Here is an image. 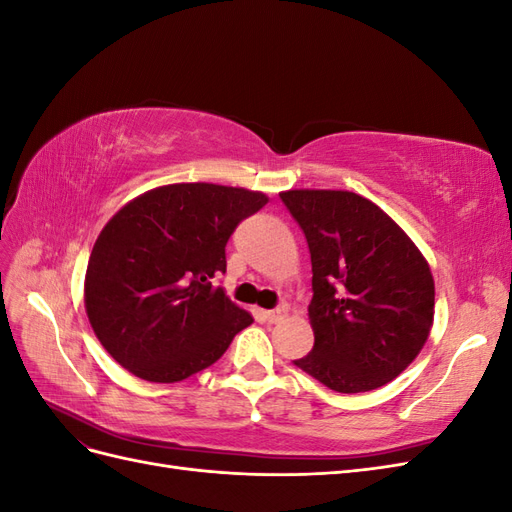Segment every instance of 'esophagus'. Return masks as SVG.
<instances>
[{"label": "esophagus", "mask_w": 512, "mask_h": 512, "mask_svg": "<svg viewBox=\"0 0 512 512\" xmlns=\"http://www.w3.org/2000/svg\"><path fill=\"white\" fill-rule=\"evenodd\" d=\"M286 316H288V309H286V307H277V309H269V312H265V318H267L271 324L282 322Z\"/></svg>", "instance_id": "obj_1"}]
</instances>
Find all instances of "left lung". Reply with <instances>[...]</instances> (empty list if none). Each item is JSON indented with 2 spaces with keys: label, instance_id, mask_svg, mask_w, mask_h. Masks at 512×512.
Segmentation results:
<instances>
[{
  "label": "left lung",
  "instance_id": "left-lung-1",
  "mask_svg": "<svg viewBox=\"0 0 512 512\" xmlns=\"http://www.w3.org/2000/svg\"><path fill=\"white\" fill-rule=\"evenodd\" d=\"M312 254L314 348L294 361L337 393L374 391L423 350L436 305L429 262L391 215L346 190L280 194Z\"/></svg>",
  "mask_w": 512,
  "mask_h": 512
}]
</instances>
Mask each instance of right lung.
<instances>
[{
  "label": "right lung",
  "mask_w": 512,
  "mask_h": 512,
  "mask_svg": "<svg viewBox=\"0 0 512 512\" xmlns=\"http://www.w3.org/2000/svg\"><path fill=\"white\" fill-rule=\"evenodd\" d=\"M267 194L215 183H170L106 222L85 273V312L104 350L149 382H181L213 365L254 322L211 280L224 247Z\"/></svg>",
  "instance_id": "1"
}]
</instances>
